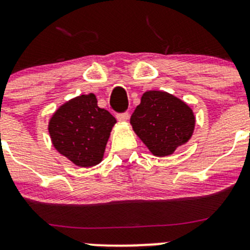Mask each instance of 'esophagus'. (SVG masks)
Returning a JSON list of instances; mask_svg holds the SVG:
<instances>
[{
  "mask_svg": "<svg viewBox=\"0 0 250 250\" xmlns=\"http://www.w3.org/2000/svg\"><path fill=\"white\" fill-rule=\"evenodd\" d=\"M116 118H117V121H120V122H125V121H128V118H129V115H128V112L117 113V115H116Z\"/></svg>",
  "mask_w": 250,
  "mask_h": 250,
  "instance_id": "34e87169",
  "label": "esophagus"
}]
</instances>
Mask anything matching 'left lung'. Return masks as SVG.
Masks as SVG:
<instances>
[{
    "mask_svg": "<svg viewBox=\"0 0 250 250\" xmlns=\"http://www.w3.org/2000/svg\"><path fill=\"white\" fill-rule=\"evenodd\" d=\"M195 115L188 104L169 93L148 90L130 117V125L152 155H172L192 137Z\"/></svg>",
    "mask_w": 250,
    "mask_h": 250,
    "instance_id": "8db88e82",
    "label": "left lung"
}]
</instances>
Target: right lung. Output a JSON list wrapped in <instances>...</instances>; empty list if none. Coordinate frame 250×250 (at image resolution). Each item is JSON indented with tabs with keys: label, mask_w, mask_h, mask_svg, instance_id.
<instances>
[{
	"label": "right lung",
	"mask_w": 250,
	"mask_h": 250,
	"mask_svg": "<svg viewBox=\"0 0 250 250\" xmlns=\"http://www.w3.org/2000/svg\"><path fill=\"white\" fill-rule=\"evenodd\" d=\"M116 118L98 106L94 94L80 95L62 104L49 120L53 146L78 167H93L104 157Z\"/></svg>",
	"instance_id": "1"
}]
</instances>
